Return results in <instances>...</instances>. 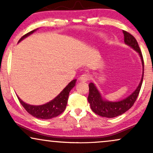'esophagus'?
Returning a JSON list of instances; mask_svg holds the SVG:
<instances>
[{
	"label": "esophagus",
	"mask_w": 153,
	"mask_h": 153,
	"mask_svg": "<svg viewBox=\"0 0 153 153\" xmlns=\"http://www.w3.org/2000/svg\"><path fill=\"white\" fill-rule=\"evenodd\" d=\"M89 79H90V77H89V75L88 73H83L79 78V80L82 82H86L88 80H89Z\"/></svg>",
	"instance_id": "obj_1"
}]
</instances>
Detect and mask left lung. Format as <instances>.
<instances>
[{
    "mask_svg": "<svg viewBox=\"0 0 153 153\" xmlns=\"http://www.w3.org/2000/svg\"><path fill=\"white\" fill-rule=\"evenodd\" d=\"M123 34H124V42L126 45H129L131 48L134 49L139 54L140 58H141L142 64H143V77H142V79L137 88L135 89L132 94L124 99L119 101H115V102L108 101L103 99L97 88L94 85V83L90 82V84L88 85L89 95L88 97V101L90 103L91 109L96 114L103 117H106V118H113V117H118V116L122 115L124 112L129 110L134 105L137 98L138 97L139 93L141 89L142 83H143L144 75V60L142 52L140 50L136 39L132 35L126 31H123Z\"/></svg>",
    "mask_w": 153,
    "mask_h": 153,
    "instance_id": "left-lung-1",
    "label": "left lung"
}]
</instances>
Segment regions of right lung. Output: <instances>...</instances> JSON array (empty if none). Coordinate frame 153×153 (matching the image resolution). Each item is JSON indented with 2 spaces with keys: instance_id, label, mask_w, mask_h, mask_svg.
Segmentation results:
<instances>
[{
  "instance_id": "obj_1",
  "label": "right lung",
  "mask_w": 153,
  "mask_h": 153,
  "mask_svg": "<svg viewBox=\"0 0 153 153\" xmlns=\"http://www.w3.org/2000/svg\"><path fill=\"white\" fill-rule=\"evenodd\" d=\"M36 30H37V29H34V30L31 31L30 32L24 35L19 39V42H20L24 39L27 37L28 36L33 34ZM75 82H76L75 79L72 80L61 91L60 94L57 96H56L53 100H52L50 102L45 103V104L40 105V106H34V105L27 104V103H24L19 96H17V97H18L19 102L24 106V108H25L26 111L29 114H30L31 115H32L33 117L42 119H50L61 114L64 111L65 109L68 97H69L70 91L75 85Z\"/></svg>"
}]
</instances>
